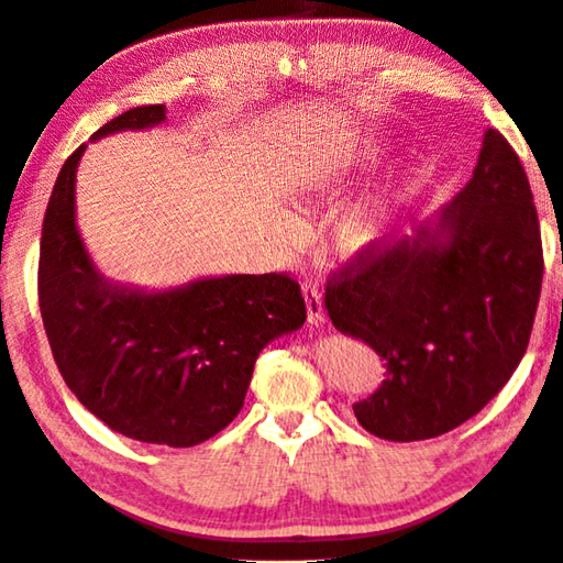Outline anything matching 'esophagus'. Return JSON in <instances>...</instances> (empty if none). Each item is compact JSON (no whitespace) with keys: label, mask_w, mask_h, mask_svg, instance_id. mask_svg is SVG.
<instances>
[{"label":"esophagus","mask_w":563,"mask_h":563,"mask_svg":"<svg viewBox=\"0 0 563 563\" xmlns=\"http://www.w3.org/2000/svg\"><path fill=\"white\" fill-rule=\"evenodd\" d=\"M302 296H306L308 323H310V325L323 323L325 310H323V298H320V288L316 285V280H310V278L302 280Z\"/></svg>","instance_id":"34e87169"}]
</instances>
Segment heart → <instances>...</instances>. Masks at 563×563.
Returning <instances> with one entry per match:
<instances>
[{
  "mask_svg": "<svg viewBox=\"0 0 563 563\" xmlns=\"http://www.w3.org/2000/svg\"><path fill=\"white\" fill-rule=\"evenodd\" d=\"M388 220V200L386 198H365L355 202L338 222L335 247L343 255H358L363 250L373 247L383 235Z\"/></svg>",
  "mask_w": 563,
  "mask_h": 563,
  "instance_id": "heart-1",
  "label": "heart"
}]
</instances>
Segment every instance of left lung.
Instances as JSON below:
<instances>
[{"mask_svg":"<svg viewBox=\"0 0 563 563\" xmlns=\"http://www.w3.org/2000/svg\"><path fill=\"white\" fill-rule=\"evenodd\" d=\"M543 247L529 177L498 130L466 187L413 235L378 240L325 285L345 335L386 361L376 394L353 404L386 441H426L476 416L529 345Z\"/></svg>","mask_w":563,"mask_h":563,"instance_id":"1","label":"left lung"}]
</instances>
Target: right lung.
I'll use <instances>...</instances> for the list:
<instances>
[{
	"mask_svg": "<svg viewBox=\"0 0 563 563\" xmlns=\"http://www.w3.org/2000/svg\"><path fill=\"white\" fill-rule=\"evenodd\" d=\"M165 104L135 107L95 132L153 128ZM62 165L40 240V310L69 390L112 431L190 449L233 423L263 347L306 323L288 273L225 275L165 292L107 283L75 225V175Z\"/></svg>",
	"mask_w": 563,
	"mask_h": 563,
	"instance_id": "right-lung-1",
	"label": "right lung"
}]
</instances>
